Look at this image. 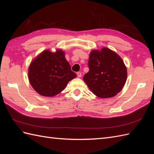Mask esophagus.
I'll return each instance as SVG.
<instances>
[{"instance_id":"34e87169","label":"esophagus","mask_w":154,"mask_h":154,"mask_svg":"<svg viewBox=\"0 0 154 154\" xmlns=\"http://www.w3.org/2000/svg\"><path fill=\"white\" fill-rule=\"evenodd\" d=\"M77 77H81V76H82V75H81V72H77Z\"/></svg>"}]
</instances>
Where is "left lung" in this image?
Masks as SVG:
<instances>
[{
	"label": "left lung",
	"mask_w": 154,
	"mask_h": 154,
	"mask_svg": "<svg viewBox=\"0 0 154 154\" xmlns=\"http://www.w3.org/2000/svg\"><path fill=\"white\" fill-rule=\"evenodd\" d=\"M89 71L83 80L89 89L100 98L114 97L122 89L127 79V69L119 55L107 48L91 51Z\"/></svg>",
	"instance_id": "1"
}]
</instances>
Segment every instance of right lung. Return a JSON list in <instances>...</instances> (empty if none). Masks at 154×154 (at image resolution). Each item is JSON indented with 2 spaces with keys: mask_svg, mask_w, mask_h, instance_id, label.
Instances as JSON below:
<instances>
[{
  "mask_svg": "<svg viewBox=\"0 0 154 154\" xmlns=\"http://www.w3.org/2000/svg\"><path fill=\"white\" fill-rule=\"evenodd\" d=\"M77 77L65 57L64 51L45 50L38 55L28 69L32 87L40 95L54 97L63 91L69 81Z\"/></svg>",
  "mask_w": 154,
  "mask_h": 154,
  "instance_id": "right-lung-1",
  "label": "right lung"
}]
</instances>
